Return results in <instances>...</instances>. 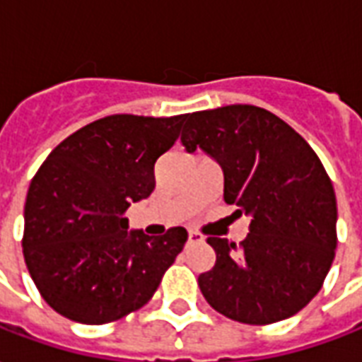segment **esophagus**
<instances>
[{"label": "esophagus", "instance_id": "34e87169", "mask_svg": "<svg viewBox=\"0 0 362 362\" xmlns=\"http://www.w3.org/2000/svg\"><path fill=\"white\" fill-rule=\"evenodd\" d=\"M188 242L189 243H197V242H203V235L194 232V230H189L188 232Z\"/></svg>", "mask_w": 362, "mask_h": 362}]
</instances>
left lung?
I'll use <instances>...</instances> for the list:
<instances>
[{
    "label": "left lung",
    "instance_id": "left-lung-1",
    "mask_svg": "<svg viewBox=\"0 0 362 362\" xmlns=\"http://www.w3.org/2000/svg\"><path fill=\"white\" fill-rule=\"evenodd\" d=\"M180 140L221 165L224 202L251 218L240 245L207 238L216 263L197 278L203 297L243 324L293 317L322 288L338 243L336 194L317 153L255 105L186 115Z\"/></svg>",
    "mask_w": 362,
    "mask_h": 362
}]
</instances>
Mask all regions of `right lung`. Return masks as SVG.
Returning a JSON list of instances; mask_svg holds the SVG:
<instances>
[{"mask_svg":"<svg viewBox=\"0 0 362 362\" xmlns=\"http://www.w3.org/2000/svg\"><path fill=\"white\" fill-rule=\"evenodd\" d=\"M186 115H111L47 155L24 205L23 253L45 303L82 324L127 317L153 297L188 232L128 230L127 211L151 195L155 160L174 146Z\"/></svg>","mask_w":362,"mask_h":362,"instance_id":"right-lung-1","label":"right lung"}]
</instances>
